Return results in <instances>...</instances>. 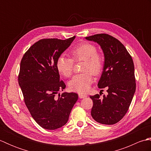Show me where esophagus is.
Masks as SVG:
<instances>
[{
  "instance_id": "esophagus-1",
  "label": "esophagus",
  "mask_w": 151,
  "mask_h": 151,
  "mask_svg": "<svg viewBox=\"0 0 151 151\" xmlns=\"http://www.w3.org/2000/svg\"><path fill=\"white\" fill-rule=\"evenodd\" d=\"M87 96H88L87 95H84V94H81V93L78 94V97L80 99H84V98L87 97Z\"/></svg>"
}]
</instances>
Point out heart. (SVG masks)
Here are the masks:
<instances>
[{"label": "heart", "mask_w": 151, "mask_h": 151, "mask_svg": "<svg viewBox=\"0 0 151 151\" xmlns=\"http://www.w3.org/2000/svg\"><path fill=\"white\" fill-rule=\"evenodd\" d=\"M95 45L84 42L74 47L70 52L71 58L60 55L56 60V69L65 77H69L73 72L74 62L84 60L82 70L85 71L75 75L69 82L70 90L85 93L90 88L93 82V74L99 75L104 67V60L101 54L97 52Z\"/></svg>", "instance_id": "obj_1"}]
</instances>
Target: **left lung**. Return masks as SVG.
I'll return each instance as SVG.
<instances>
[{"instance_id":"left-lung-1","label":"left lung","mask_w":151,"mask_h":151,"mask_svg":"<svg viewBox=\"0 0 151 151\" xmlns=\"http://www.w3.org/2000/svg\"><path fill=\"white\" fill-rule=\"evenodd\" d=\"M97 42L103 50L104 64L99 88H107L108 95L90 96L93 104L91 115L104 124H114L121 120L129 110L136 91L133 60L125 47L116 38L106 34L86 37Z\"/></svg>"}]
</instances>
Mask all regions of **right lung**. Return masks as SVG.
<instances>
[{"label":"right lung","mask_w":151,"mask_h":151,"mask_svg":"<svg viewBox=\"0 0 151 151\" xmlns=\"http://www.w3.org/2000/svg\"><path fill=\"white\" fill-rule=\"evenodd\" d=\"M75 38L40 40L29 48L21 61L18 82L24 103L32 117L45 129L56 130L65 125L78 100L75 93L65 92L56 97L66 86L60 80L56 60Z\"/></svg>","instance_id":"1"}]
</instances>
